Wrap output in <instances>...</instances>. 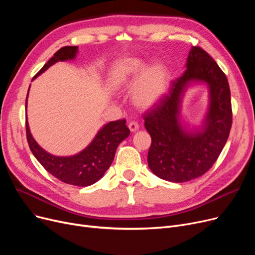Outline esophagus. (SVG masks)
I'll list each match as a JSON object with an SVG mask.
<instances>
[{"label":"esophagus","mask_w":255,"mask_h":255,"mask_svg":"<svg viewBox=\"0 0 255 255\" xmlns=\"http://www.w3.org/2000/svg\"><path fill=\"white\" fill-rule=\"evenodd\" d=\"M128 127H129V129H130L131 132H135V131L138 130L139 125H138L137 122H134V121H132V122H130V123L128 124Z\"/></svg>","instance_id":"34e87169"}]
</instances>
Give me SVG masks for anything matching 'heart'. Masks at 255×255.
<instances>
[{
    "label": "heart",
    "instance_id": "1",
    "mask_svg": "<svg viewBox=\"0 0 255 255\" xmlns=\"http://www.w3.org/2000/svg\"><path fill=\"white\" fill-rule=\"evenodd\" d=\"M144 67V62L137 58L119 60L111 70L110 82L118 88L129 86L141 73L132 98L141 109H149L165 95L169 85V72L162 64H154L145 69Z\"/></svg>",
    "mask_w": 255,
    "mask_h": 255
}]
</instances>
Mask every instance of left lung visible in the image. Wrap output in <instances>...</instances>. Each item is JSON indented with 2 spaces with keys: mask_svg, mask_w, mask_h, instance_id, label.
<instances>
[{
  "mask_svg": "<svg viewBox=\"0 0 255 255\" xmlns=\"http://www.w3.org/2000/svg\"><path fill=\"white\" fill-rule=\"evenodd\" d=\"M186 68L172 80L168 93L142 116L152 138L149 167L157 177L175 183L198 178L213 166L233 123L231 90L218 64L202 47L193 46ZM191 80L205 81L210 88V110L203 131L198 133L186 132L178 122L180 96Z\"/></svg>",
  "mask_w": 255,
  "mask_h": 255,
  "instance_id": "obj_1",
  "label": "left lung"
}]
</instances>
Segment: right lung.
Segmentation results:
<instances>
[{
    "label": "right lung",
    "instance_id": "add662e5",
    "mask_svg": "<svg viewBox=\"0 0 255 255\" xmlns=\"http://www.w3.org/2000/svg\"><path fill=\"white\" fill-rule=\"evenodd\" d=\"M78 46H64L38 71L34 78L59 61L75 58ZM28 99V95H26ZM26 104V101H25ZM26 139L33 155L41 165L58 180L74 186H90L100 180L109 169L118 145L130 134L126 120H118L106 124L87 148L71 157H56L46 153L33 138L25 119Z\"/></svg>",
    "mask_w": 255,
    "mask_h": 255
}]
</instances>
